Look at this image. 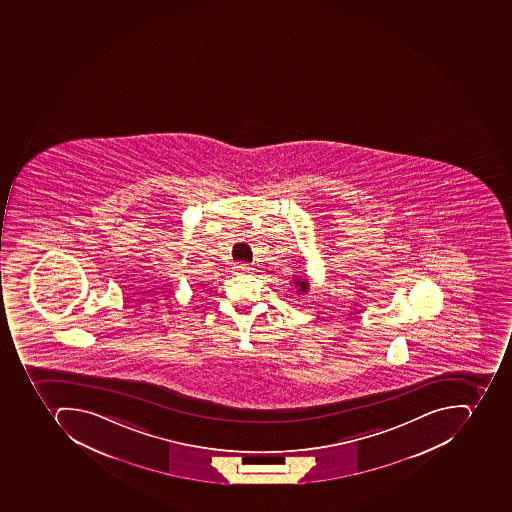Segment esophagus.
<instances>
[{
  "instance_id": "34e87169",
  "label": "esophagus",
  "mask_w": 512,
  "mask_h": 512,
  "mask_svg": "<svg viewBox=\"0 0 512 512\" xmlns=\"http://www.w3.org/2000/svg\"><path fill=\"white\" fill-rule=\"evenodd\" d=\"M236 269L240 272H244V274H249V272L254 271V268H252L251 265H247V263H238Z\"/></svg>"
}]
</instances>
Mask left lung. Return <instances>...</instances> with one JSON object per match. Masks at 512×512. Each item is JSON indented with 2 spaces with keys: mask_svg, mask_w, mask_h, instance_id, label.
Instances as JSON below:
<instances>
[{
  "mask_svg": "<svg viewBox=\"0 0 512 512\" xmlns=\"http://www.w3.org/2000/svg\"><path fill=\"white\" fill-rule=\"evenodd\" d=\"M294 279L291 280V283L294 285V290H296V294H305L310 290V283L305 276H293Z\"/></svg>",
  "mask_w": 512,
  "mask_h": 512,
  "instance_id": "obj_1",
  "label": "left lung"
}]
</instances>
